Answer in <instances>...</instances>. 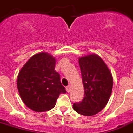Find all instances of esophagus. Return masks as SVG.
<instances>
[{
	"mask_svg": "<svg viewBox=\"0 0 133 133\" xmlns=\"http://www.w3.org/2000/svg\"><path fill=\"white\" fill-rule=\"evenodd\" d=\"M65 89H66L67 92H70V91H71V86H67V87L65 88Z\"/></svg>",
	"mask_w": 133,
	"mask_h": 133,
	"instance_id": "esophagus-1",
	"label": "esophagus"
}]
</instances>
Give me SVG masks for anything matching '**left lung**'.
Listing matches in <instances>:
<instances>
[{
    "label": "left lung",
    "mask_w": 133,
    "mask_h": 133,
    "mask_svg": "<svg viewBox=\"0 0 133 133\" xmlns=\"http://www.w3.org/2000/svg\"><path fill=\"white\" fill-rule=\"evenodd\" d=\"M84 96L73 104L75 111L83 116L96 115L108 103L113 86L112 74L102 59L96 54L79 57Z\"/></svg>",
    "instance_id": "obj_1"
}]
</instances>
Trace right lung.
I'll return each mask as SVG.
<instances>
[{
    "mask_svg": "<svg viewBox=\"0 0 133 133\" xmlns=\"http://www.w3.org/2000/svg\"><path fill=\"white\" fill-rule=\"evenodd\" d=\"M55 57L46 52L35 54L17 76V88L26 107L37 112L50 110L61 93H65L60 76L55 71Z\"/></svg>",
    "mask_w": 133,
    "mask_h": 133,
    "instance_id": "obj_1",
    "label": "right lung"
}]
</instances>
